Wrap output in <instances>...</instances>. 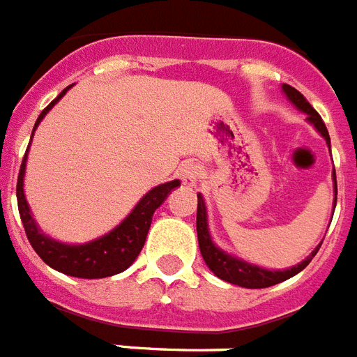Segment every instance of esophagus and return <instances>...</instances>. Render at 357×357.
<instances>
[{
  "label": "esophagus",
  "mask_w": 357,
  "mask_h": 357,
  "mask_svg": "<svg viewBox=\"0 0 357 357\" xmlns=\"http://www.w3.org/2000/svg\"><path fill=\"white\" fill-rule=\"evenodd\" d=\"M178 176L185 187H194L197 181V178H199V167H197L196 163H192V161H188V163H183L178 170Z\"/></svg>",
  "instance_id": "34e87169"
}]
</instances>
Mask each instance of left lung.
<instances>
[{"instance_id":"obj_1","label":"left lung","mask_w":357,"mask_h":357,"mask_svg":"<svg viewBox=\"0 0 357 357\" xmlns=\"http://www.w3.org/2000/svg\"><path fill=\"white\" fill-rule=\"evenodd\" d=\"M286 97L289 98V102H293L294 107L300 109L302 113L307 114V122L314 127L316 131L320 132L321 136L327 142L328 149H331V138H328V131L325 127L321 116L314 111L311 104L305 100L302 93L298 89L291 88V86L284 84L282 86ZM334 179V208H336V196H337V185H336V172H333ZM334 213V212H333ZM197 241H199V250L201 255H203L204 262L212 269V273L215 277H219L221 280L230 282V284H235V286L248 287V289H262V287L275 286V284H280V282L287 280V278L298 275L305 266L312 260V257L318 253L321 244L314 248V252L307 257L305 260H302L300 264L293 266L289 269H264L259 268L255 264H250L246 260L237 259V257L230 255V253L222 252L221 248H217L212 241V235H210L208 230V215H206V204H204V199L201 194H197Z\"/></svg>"}]
</instances>
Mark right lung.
Here are the masks:
<instances>
[{
    "mask_svg": "<svg viewBox=\"0 0 357 357\" xmlns=\"http://www.w3.org/2000/svg\"><path fill=\"white\" fill-rule=\"evenodd\" d=\"M70 88L71 86L63 89L55 100H52L46 105L43 113L39 114L36 126H33V131L41 123V120L45 119V114L66 95ZM29 149H26L23 163H21L17 188L15 190H17V208H20L21 221H23L26 237H29L30 244H32L37 255L41 257L50 268L77 278H104L126 271L135 262L136 257L140 255L145 238H147V231L151 228V222H153V213L169 197L170 190L179 187V179L167 181L163 185L154 187L153 190H149L138 201L132 212L116 228H113V230L107 231L102 237L89 241L86 244H64L43 234L41 228L33 221L30 206L26 203V197H24L23 179L24 169H26V158H29Z\"/></svg>",
    "mask_w": 357,
    "mask_h": 357,
    "instance_id": "right-lung-1",
    "label": "right lung"
}]
</instances>
